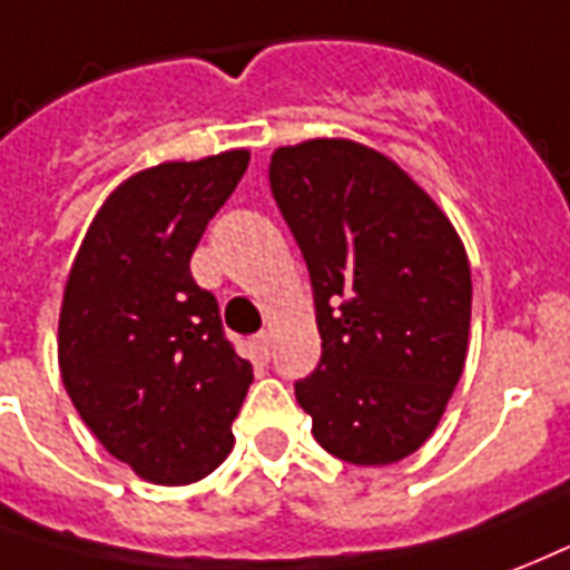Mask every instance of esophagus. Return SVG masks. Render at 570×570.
Masks as SVG:
<instances>
[{
    "label": "esophagus",
    "instance_id": "34e87169",
    "mask_svg": "<svg viewBox=\"0 0 570 570\" xmlns=\"http://www.w3.org/2000/svg\"><path fill=\"white\" fill-rule=\"evenodd\" d=\"M252 348H255L257 361H269V334H257L252 340Z\"/></svg>",
    "mask_w": 570,
    "mask_h": 570
}]
</instances>
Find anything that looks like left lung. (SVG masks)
Returning a JSON list of instances; mask_svg holds the SVG:
<instances>
[{"instance_id":"8db88e82","label":"left lung","mask_w":570,"mask_h":570,"mask_svg":"<svg viewBox=\"0 0 570 570\" xmlns=\"http://www.w3.org/2000/svg\"><path fill=\"white\" fill-rule=\"evenodd\" d=\"M301 245L322 358L294 382L315 440L348 464H392L438 428L471 331V267L450 218L385 154L309 139L269 160Z\"/></svg>"}]
</instances>
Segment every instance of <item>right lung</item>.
<instances>
[{"mask_svg":"<svg viewBox=\"0 0 570 570\" xmlns=\"http://www.w3.org/2000/svg\"><path fill=\"white\" fill-rule=\"evenodd\" d=\"M248 151L160 164L111 194L78 248L60 309V373L78 416L142 480L185 485L234 446L255 380L215 294L190 276L206 224Z\"/></svg>","mask_w":570,"mask_h":570,"instance_id":"obj_1","label":"right lung"}]
</instances>
